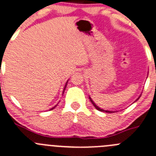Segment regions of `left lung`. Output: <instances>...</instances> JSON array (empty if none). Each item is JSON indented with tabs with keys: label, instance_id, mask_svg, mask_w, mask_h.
I'll return each instance as SVG.
<instances>
[{
	"label": "left lung",
	"instance_id": "left-lung-1",
	"mask_svg": "<svg viewBox=\"0 0 156 156\" xmlns=\"http://www.w3.org/2000/svg\"><path fill=\"white\" fill-rule=\"evenodd\" d=\"M147 77H148V76H147ZM141 95H142V93H141L140 94V96H139V97L137 98V99H136V100H135L134 102H133V103H136V101H137V100H139V98H140V96H141ZM89 98H90V102H91L92 103V104L93 105V106H94V107L96 108V109H97V110H99V111H101V112H109V113H112V112H118V111H112V110H106V109H101V108L100 107H99V106H97V105L96 104V103H94V102H93V99H92V98L90 97V96H89Z\"/></svg>",
	"mask_w": 156,
	"mask_h": 156
}]
</instances>
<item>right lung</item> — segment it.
I'll return each mask as SVG.
<instances>
[{
    "label": "right lung",
    "instance_id": "add662e5",
    "mask_svg": "<svg viewBox=\"0 0 156 156\" xmlns=\"http://www.w3.org/2000/svg\"><path fill=\"white\" fill-rule=\"evenodd\" d=\"M67 83H68V80H67V81H66V84H65V86H64V88H63V93H64V91H65V90H66V85H67ZM58 103H57V105H56V106H53V108H51V109H50V110H52V109H54V108H55V107H56V106H57V105H58Z\"/></svg>",
    "mask_w": 156,
    "mask_h": 156
}]
</instances>
